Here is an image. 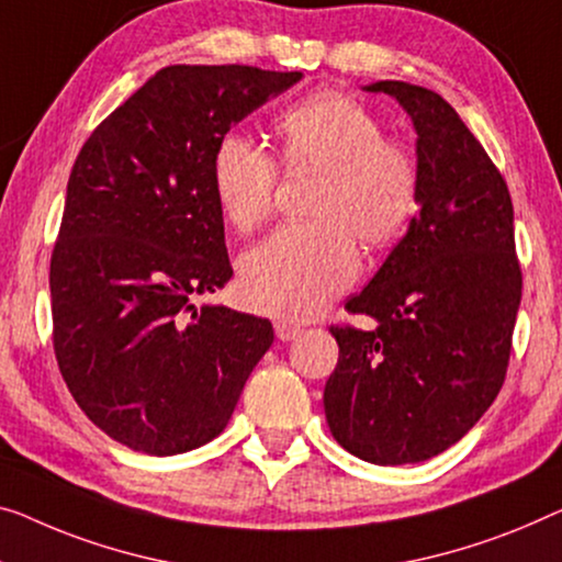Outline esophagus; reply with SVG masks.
<instances>
[{
	"label": "esophagus",
	"instance_id": "esophagus-1",
	"mask_svg": "<svg viewBox=\"0 0 562 562\" xmlns=\"http://www.w3.org/2000/svg\"><path fill=\"white\" fill-rule=\"evenodd\" d=\"M274 333H278L280 340H295L297 335L303 333V328H300V325H295V323H290V321H278V323H274Z\"/></svg>",
	"mask_w": 562,
	"mask_h": 562
}]
</instances>
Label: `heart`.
I'll list each match as a JSON object with an SVG mask.
<instances>
[{"label": "heart", "instance_id": "obj_1", "mask_svg": "<svg viewBox=\"0 0 562 562\" xmlns=\"http://www.w3.org/2000/svg\"><path fill=\"white\" fill-rule=\"evenodd\" d=\"M278 156L290 171H317L310 216L241 257L247 305L282 321H305L348 288L361 270L356 237L383 247L406 229L418 204V166L404 144L383 136L356 98L323 90L274 121ZM280 171L267 150L239 133L220 138L212 187L224 220L252 232L270 220Z\"/></svg>", "mask_w": 562, "mask_h": 562}]
</instances>
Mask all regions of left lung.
<instances>
[{
    "instance_id": "1",
    "label": "left lung",
    "mask_w": 562,
    "mask_h": 562,
    "mask_svg": "<svg viewBox=\"0 0 562 562\" xmlns=\"http://www.w3.org/2000/svg\"><path fill=\"white\" fill-rule=\"evenodd\" d=\"M393 95L416 128L418 214L348 313L333 325L338 366L325 383L335 441L381 467L414 464L457 443L505 383L522 272L507 183L454 108L401 80Z\"/></svg>"
}]
</instances>
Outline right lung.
Returning <instances> with one entry per match:
<instances>
[{
  "label": "right lung",
  "instance_id": "obj_1",
  "mask_svg": "<svg viewBox=\"0 0 562 562\" xmlns=\"http://www.w3.org/2000/svg\"><path fill=\"white\" fill-rule=\"evenodd\" d=\"M303 78L169 65L90 133L49 259L53 346L98 429L154 457L220 437L272 346V323L194 295L232 265L212 187L222 136Z\"/></svg>",
  "mask_w": 562,
  "mask_h": 562
}]
</instances>
